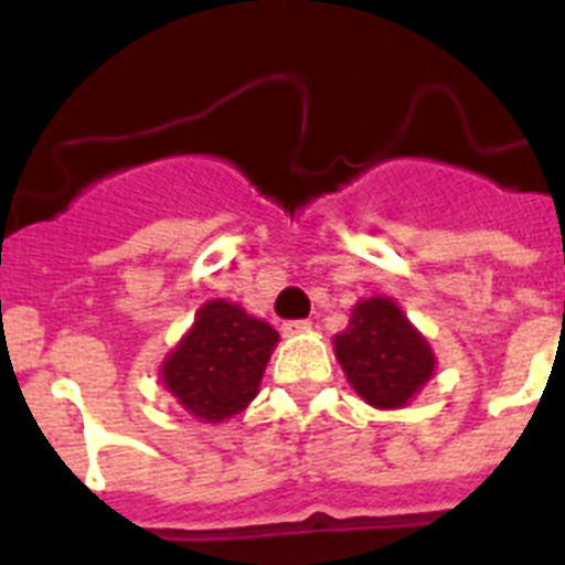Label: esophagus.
Returning a JSON list of instances; mask_svg holds the SVG:
<instances>
[{"instance_id": "1", "label": "esophagus", "mask_w": 565, "mask_h": 565, "mask_svg": "<svg viewBox=\"0 0 565 565\" xmlns=\"http://www.w3.org/2000/svg\"><path fill=\"white\" fill-rule=\"evenodd\" d=\"M311 319H291V322H282V333H286V337H297V333L311 331Z\"/></svg>"}]
</instances>
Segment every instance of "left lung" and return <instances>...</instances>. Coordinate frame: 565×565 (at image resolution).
Segmentation results:
<instances>
[{
	"label": "left lung",
	"instance_id": "1",
	"mask_svg": "<svg viewBox=\"0 0 565 565\" xmlns=\"http://www.w3.org/2000/svg\"><path fill=\"white\" fill-rule=\"evenodd\" d=\"M333 353L353 391L379 411L413 402L436 371L430 342L391 297L356 302L348 328L333 337Z\"/></svg>",
	"mask_w": 565,
	"mask_h": 565
}]
</instances>
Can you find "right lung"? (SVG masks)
I'll list each match as a JSON object with an SVG mask.
<instances>
[{
  "label": "right lung",
  "mask_w": 565,
  "mask_h": 565,
  "mask_svg": "<svg viewBox=\"0 0 565 565\" xmlns=\"http://www.w3.org/2000/svg\"><path fill=\"white\" fill-rule=\"evenodd\" d=\"M279 333L234 302L212 299L163 359L161 382L183 411L217 424L246 411L257 396Z\"/></svg>",
  "instance_id": "obj_1"
}]
</instances>
